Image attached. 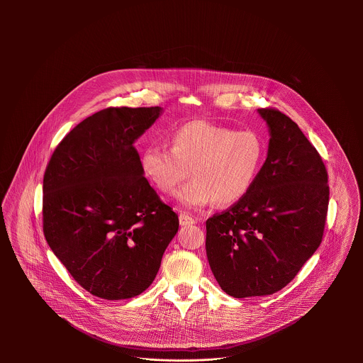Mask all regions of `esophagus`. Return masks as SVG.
Returning a JSON list of instances; mask_svg holds the SVG:
<instances>
[{
    "label": "esophagus",
    "instance_id": "esophagus-1",
    "mask_svg": "<svg viewBox=\"0 0 363 363\" xmlns=\"http://www.w3.org/2000/svg\"><path fill=\"white\" fill-rule=\"evenodd\" d=\"M179 222L182 226H186V225H193L196 223V219L193 216H190L189 213H180L179 215Z\"/></svg>",
    "mask_w": 363,
    "mask_h": 363
}]
</instances>
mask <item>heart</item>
Instances as JSON below:
<instances>
[{
    "label": "heart",
    "mask_w": 363,
    "mask_h": 363,
    "mask_svg": "<svg viewBox=\"0 0 363 363\" xmlns=\"http://www.w3.org/2000/svg\"><path fill=\"white\" fill-rule=\"evenodd\" d=\"M267 155V144L253 130L235 128L206 120L179 127L172 148L151 145L141 155L145 177L163 194H173L191 172L176 199L180 206L200 209L240 201L255 186Z\"/></svg>",
    "instance_id": "obj_1"
}]
</instances>
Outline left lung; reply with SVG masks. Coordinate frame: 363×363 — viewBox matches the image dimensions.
Segmentation results:
<instances>
[{
  "label": "left lung",
  "instance_id": "8db88e82",
  "mask_svg": "<svg viewBox=\"0 0 363 363\" xmlns=\"http://www.w3.org/2000/svg\"><path fill=\"white\" fill-rule=\"evenodd\" d=\"M268 155L240 201L207 219L208 262L223 292L233 298L281 291L323 240L328 174L317 150L282 111L264 107Z\"/></svg>",
  "mask_w": 363,
  "mask_h": 363
}]
</instances>
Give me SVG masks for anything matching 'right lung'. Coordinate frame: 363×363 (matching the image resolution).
Segmentation results:
<instances>
[{"instance_id":"1","label":"right lung","mask_w":363,"mask_h":363,"mask_svg":"<svg viewBox=\"0 0 363 363\" xmlns=\"http://www.w3.org/2000/svg\"><path fill=\"white\" fill-rule=\"evenodd\" d=\"M160 110L107 107L86 117L57 145L45 172V238L72 278L102 299L143 294L179 229L134 147Z\"/></svg>"}]
</instances>
